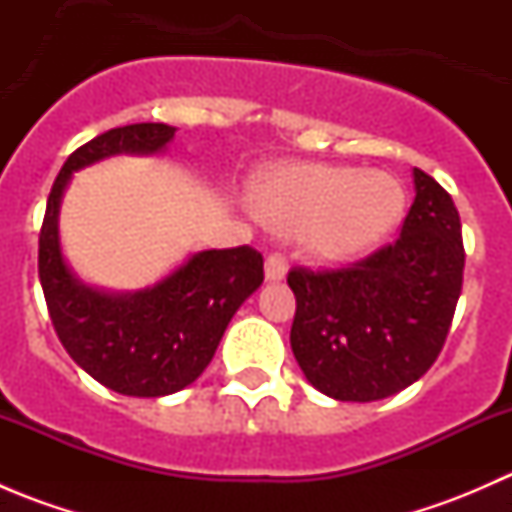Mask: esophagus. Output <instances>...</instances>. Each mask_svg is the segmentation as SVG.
Masks as SVG:
<instances>
[{
    "label": "esophagus",
    "instance_id": "obj_1",
    "mask_svg": "<svg viewBox=\"0 0 512 512\" xmlns=\"http://www.w3.org/2000/svg\"><path fill=\"white\" fill-rule=\"evenodd\" d=\"M287 275V257L280 255V252H272L265 262V277L270 282H280L285 280Z\"/></svg>",
    "mask_w": 512,
    "mask_h": 512
}]
</instances>
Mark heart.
<instances>
[{
	"mask_svg": "<svg viewBox=\"0 0 512 512\" xmlns=\"http://www.w3.org/2000/svg\"><path fill=\"white\" fill-rule=\"evenodd\" d=\"M257 218L282 235H302L322 260H349L379 247L404 218L399 180L381 170L289 163L252 185Z\"/></svg>",
	"mask_w": 512,
	"mask_h": 512,
	"instance_id": "1",
	"label": "heart"
}]
</instances>
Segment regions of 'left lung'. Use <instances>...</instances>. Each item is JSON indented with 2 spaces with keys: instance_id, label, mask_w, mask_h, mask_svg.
I'll return each instance as SVG.
<instances>
[{
  "instance_id": "obj_1",
  "label": "left lung",
  "mask_w": 512,
  "mask_h": 512,
  "mask_svg": "<svg viewBox=\"0 0 512 512\" xmlns=\"http://www.w3.org/2000/svg\"><path fill=\"white\" fill-rule=\"evenodd\" d=\"M416 198L396 242L342 270L292 267L289 344L309 384L337 401H379L421 379L446 344L463 287L461 218L414 168Z\"/></svg>"
}]
</instances>
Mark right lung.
Masks as SVG:
<instances>
[{"label":"right lung","instance_id":"1","mask_svg":"<svg viewBox=\"0 0 512 512\" xmlns=\"http://www.w3.org/2000/svg\"><path fill=\"white\" fill-rule=\"evenodd\" d=\"M165 123H133L91 138L66 158L51 185L39 232V280L59 342L98 384L123 396H168L193 384L213 359L232 314L265 280L250 245L203 250L158 285L133 294L86 287L59 247V205L76 170L116 153H160Z\"/></svg>","mask_w":512,"mask_h":512}]
</instances>
